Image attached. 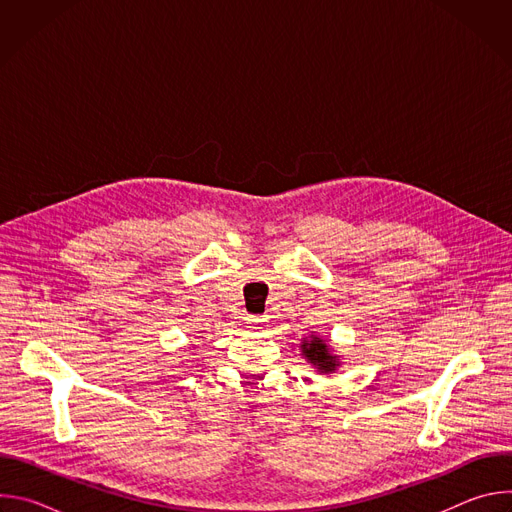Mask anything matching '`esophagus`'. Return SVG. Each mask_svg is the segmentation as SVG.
<instances>
[{
    "instance_id": "34e87169",
    "label": "esophagus",
    "mask_w": 512,
    "mask_h": 512,
    "mask_svg": "<svg viewBox=\"0 0 512 512\" xmlns=\"http://www.w3.org/2000/svg\"><path fill=\"white\" fill-rule=\"evenodd\" d=\"M265 322H267V318H263V316H253V318H247V328H251V330H261L263 326H265Z\"/></svg>"
}]
</instances>
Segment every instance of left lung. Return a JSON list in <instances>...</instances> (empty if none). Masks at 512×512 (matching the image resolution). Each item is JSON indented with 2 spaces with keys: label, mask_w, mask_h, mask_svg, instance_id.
Instances as JSON below:
<instances>
[{
  "label": "left lung",
  "mask_w": 512,
  "mask_h": 512,
  "mask_svg": "<svg viewBox=\"0 0 512 512\" xmlns=\"http://www.w3.org/2000/svg\"><path fill=\"white\" fill-rule=\"evenodd\" d=\"M302 354L308 358V362H312L314 367L320 373H334L340 367V358L334 356L328 348V344L318 338V336H310L304 338L302 342Z\"/></svg>",
  "instance_id": "left-lung-1"
}]
</instances>
